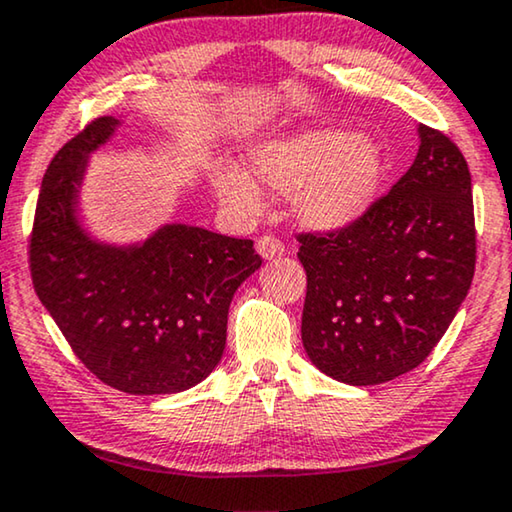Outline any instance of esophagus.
<instances>
[{
	"instance_id": "esophagus-1",
	"label": "esophagus",
	"mask_w": 512,
	"mask_h": 512,
	"mask_svg": "<svg viewBox=\"0 0 512 512\" xmlns=\"http://www.w3.org/2000/svg\"><path fill=\"white\" fill-rule=\"evenodd\" d=\"M257 253L262 259H276L285 253V246L278 239H273V236H262L257 241Z\"/></svg>"
}]
</instances>
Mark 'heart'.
Listing matches in <instances>:
<instances>
[{
  "label": "heart",
  "mask_w": 512,
  "mask_h": 512,
  "mask_svg": "<svg viewBox=\"0 0 512 512\" xmlns=\"http://www.w3.org/2000/svg\"><path fill=\"white\" fill-rule=\"evenodd\" d=\"M250 179L239 171L218 176L220 197L241 213L259 208V190L290 194L292 215L313 232L355 225L376 204L385 157L376 141L345 129H311L257 143L246 157Z\"/></svg>",
  "instance_id": "b5f03b06"
}]
</instances>
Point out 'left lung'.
<instances>
[{
    "mask_svg": "<svg viewBox=\"0 0 512 512\" xmlns=\"http://www.w3.org/2000/svg\"><path fill=\"white\" fill-rule=\"evenodd\" d=\"M415 162L355 225L299 234L308 290L301 341L329 378L366 387L420 366L469 294L471 174L462 150L417 127Z\"/></svg>",
    "mask_w": 512,
    "mask_h": 512,
    "instance_id": "1",
    "label": "left lung"
}]
</instances>
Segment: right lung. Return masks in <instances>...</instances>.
I'll list each match as a JSON object with an SVG mask.
<instances>
[{
    "label": "right lung",
    "mask_w": 512,
    "mask_h": 512,
    "mask_svg": "<svg viewBox=\"0 0 512 512\" xmlns=\"http://www.w3.org/2000/svg\"><path fill=\"white\" fill-rule=\"evenodd\" d=\"M104 115L57 150L30 239L37 297L76 357L127 394H176L218 366L234 292L262 266L250 239L171 222L141 243L92 239L78 218L88 157L115 134Z\"/></svg>",
    "instance_id": "right-lung-1"
}]
</instances>
